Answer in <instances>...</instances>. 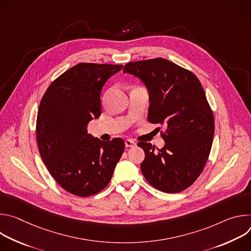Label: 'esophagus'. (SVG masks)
Segmentation results:
<instances>
[{"label": "esophagus", "instance_id": "34e87169", "mask_svg": "<svg viewBox=\"0 0 251 251\" xmlns=\"http://www.w3.org/2000/svg\"><path fill=\"white\" fill-rule=\"evenodd\" d=\"M125 146H126L127 148H129V147H134V146H136V143H135L133 140L127 139V140H125Z\"/></svg>", "mask_w": 251, "mask_h": 251}]
</instances>
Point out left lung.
I'll return each mask as SVG.
<instances>
[{"label":"left lung","mask_w":251,"mask_h":251,"mask_svg":"<svg viewBox=\"0 0 251 251\" xmlns=\"http://www.w3.org/2000/svg\"><path fill=\"white\" fill-rule=\"evenodd\" d=\"M123 73L139 77L148 88V121L165 127V146L145 152L141 171L155 189L175 194L192 186L204 169L214 133V118L204 90L192 71L162 57L128 62ZM159 130L161 127H158Z\"/></svg>","instance_id":"left-lung-1"}]
</instances>
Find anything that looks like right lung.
<instances>
[{"label": "right lung", "mask_w": 251, "mask_h": 251, "mask_svg": "<svg viewBox=\"0 0 251 251\" xmlns=\"http://www.w3.org/2000/svg\"><path fill=\"white\" fill-rule=\"evenodd\" d=\"M121 64L80 62L55 78L45 92L38 111V147L43 162L66 192L85 198L109 184L125 143L93 138L87 125L101 115L100 94Z\"/></svg>", "instance_id": "1"}]
</instances>
